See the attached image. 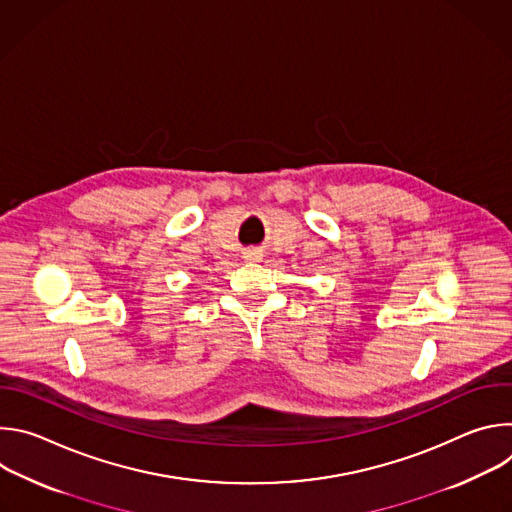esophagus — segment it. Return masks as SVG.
Instances as JSON below:
<instances>
[{"mask_svg":"<svg viewBox=\"0 0 512 512\" xmlns=\"http://www.w3.org/2000/svg\"><path fill=\"white\" fill-rule=\"evenodd\" d=\"M243 257L247 259V261H259L261 257H263V253H261V249H245V253H243Z\"/></svg>","mask_w":512,"mask_h":512,"instance_id":"34e87169","label":"esophagus"}]
</instances>
